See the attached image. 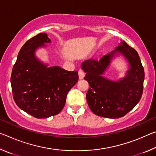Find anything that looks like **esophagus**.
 Listing matches in <instances>:
<instances>
[{
	"label": "esophagus",
	"instance_id": "1",
	"mask_svg": "<svg viewBox=\"0 0 156 156\" xmlns=\"http://www.w3.org/2000/svg\"><path fill=\"white\" fill-rule=\"evenodd\" d=\"M78 76H79V78L80 79H83V78H84V71L83 70V69H79L78 70Z\"/></svg>",
	"mask_w": 156,
	"mask_h": 156
}]
</instances>
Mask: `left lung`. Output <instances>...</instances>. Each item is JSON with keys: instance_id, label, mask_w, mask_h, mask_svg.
I'll return each mask as SVG.
<instances>
[{"instance_id": "1", "label": "left lung", "mask_w": 156, "mask_h": 156, "mask_svg": "<svg viewBox=\"0 0 156 156\" xmlns=\"http://www.w3.org/2000/svg\"><path fill=\"white\" fill-rule=\"evenodd\" d=\"M116 52L126 58L130 69L125 78L114 82L101 75ZM82 68L86 73L84 78L90 86L87 92V100L96 115L109 118H121L133 109L140 100L143 93L144 68L136 50L125 41L99 60L84 61Z\"/></svg>"}]
</instances>
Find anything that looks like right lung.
I'll list each match as a JSON object with an SVG mask.
<instances>
[{
    "label": "right lung",
    "mask_w": 156,
    "mask_h": 156,
    "mask_svg": "<svg viewBox=\"0 0 156 156\" xmlns=\"http://www.w3.org/2000/svg\"><path fill=\"white\" fill-rule=\"evenodd\" d=\"M50 41L47 34L41 33L26 42L18 53L10 80L16 104L36 118L61 112L68 92L78 80L77 71L47 67L36 58V49Z\"/></svg>",
    "instance_id": "1"
}]
</instances>
